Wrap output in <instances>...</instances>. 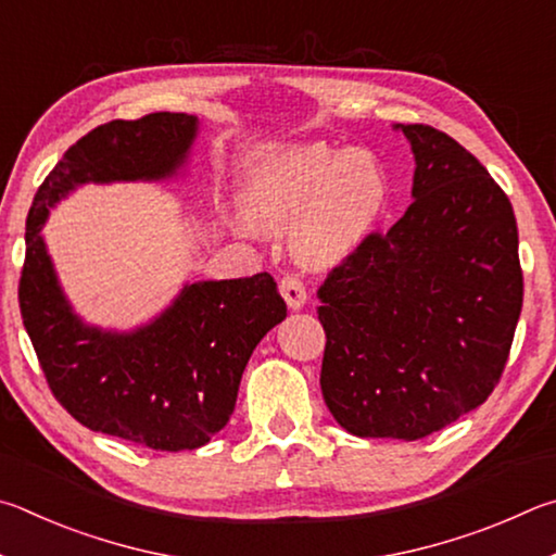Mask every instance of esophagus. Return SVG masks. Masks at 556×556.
<instances>
[{"label": "esophagus", "mask_w": 556, "mask_h": 556, "mask_svg": "<svg viewBox=\"0 0 556 556\" xmlns=\"http://www.w3.org/2000/svg\"><path fill=\"white\" fill-rule=\"evenodd\" d=\"M280 295H283L288 307H293V309H300L307 303L305 283L295 276V273H288V276L280 280Z\"/></svg>", "instance_id": "obj_1"}]
</instances>
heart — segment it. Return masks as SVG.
<instances>
[{
	"instance_id": "obj_1",
	"label": "heart",
	"mask_w": 556,
	"mask_h": 556,
	"mask_svg": "<svg viewBox=\"0 0 556 556\" xmlns=\"http://www.w3.org/2000/svg\"><path fill=\"white\" fill-rule=\"evenodd\" d=\"M243 202L268 229L295 222L300 256L327 266L371 237L391 202V182L383 165L364 151L325 143L268 146L249 165ZM253 219L243 217L241 227L256 231Z\"/></svg>"
}]
</instances>
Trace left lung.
I'll return each instance as SVG.
<instances>
[{
	"mask_svg": "<svg viewBox=\"0 0 556 556\" xmlns=\"http://www.w3.org/2000/svg\"><path fill=\"white\" fill-rule=\"evenodd\" d=\"M413 204L317 290L325 403L356 437L422 440L498 386L522 309L513 204L452 136L397 124Z\"/></svg>",
	"mask_w": 556,
	"mask_h": 556,
	"instance_id": "obj_1",
	"label": "left lung"
}]
</instances>
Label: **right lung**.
Wrapping results in <instances>:
<instances>
[{
    "instance_id": "right-lung-1",
    "label": "right lung",
    "mask_w": 556,
    "mask_h": 556,
    "mask_svg": "<svg viewBox=\"0 0 556 556\" xmlns=\"http://www.w3.org/2000/svg\"><path fill=\"white\" fill-rule=\"evenodd\" d=\"M198 116L155 112L114 119L63 153L26 219L18 307L48 388L77 422L159 452L207 444L237 405L241 374L286 300L270 273L185 286L168 309L134 332H104L73 313L48 256V210L85 182L163 180L178 173Z\"/></svg>"
}]
</instances>
